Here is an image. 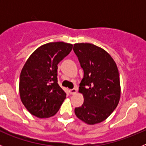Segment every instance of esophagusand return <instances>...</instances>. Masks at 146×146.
Listing matches in <instances>:
<instances>
[{
    "label": "esophagus",
    "mask_w": 146,
    "mask_h": 146,
    "mask_svg": "<svg viewBox=\"0 0 146 146\" xmlns=\"http://www.w3.org/2000/svg\"><path fill=\"white\" fill-rule=\"evenodd\" d=\"M69 93H70L71 94H75L76 93H77V89L76 88L70 89V90H69Z\"/></svg>",
    "instance_id": "1"
}]
</instances>
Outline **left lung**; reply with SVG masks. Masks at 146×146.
<instances>
[{
  "mask_svg": "<svg viewBox=\"0 0 146 146\" xmlns=\"http://www.w3.org/2000/svg\"><path fill=\"white\" fill-rule=\"evenodd\" d=\"M73 50L84 72L79 87L84 102L74 109L76 116L90 125L102 122L119 102L118 67L109 53L93 44H74Z\"/></svg>",
  "mask_w": 146,
  "mask_h": 146,
  "instance_id": "left-lung-1",
  "label": "left lung"
}]
</instances>
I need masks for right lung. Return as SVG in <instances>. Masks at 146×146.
<instances>
[{"instance_id": "add662e5", "label": "right lung", "mask_w": 146, "mask_h": 146, "mask_svg": "<svg viewBox=\"0 0 146 146\" xmlns=\"http://www.w3.org/2000/svg\"><path fill=\"white\" fill-rule=\"evenodd\" d=\"M73 45L63 42L42 45L31 55L20 73V99L30 113L40 118L53 116L66 94L58 83V64Z\"/></svg>"}]
</instances>
